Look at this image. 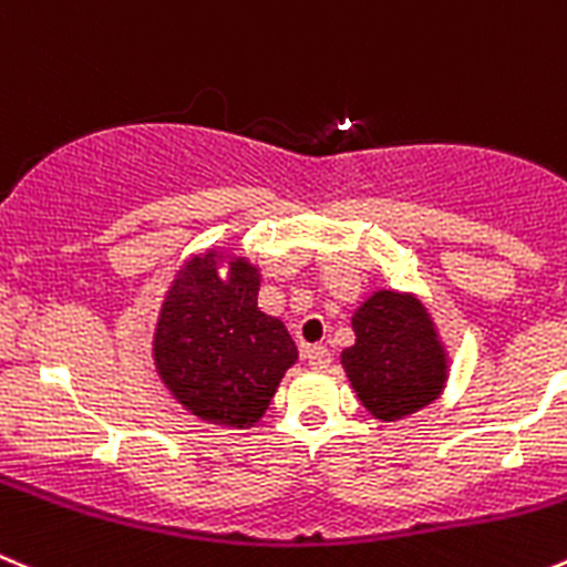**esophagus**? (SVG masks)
<instances>
[{
  "label": "esophagus",
  "mask_w": 567,
  "mask_h": 567,
  "mask_svg": "<svg viewBox=\"0 0 567 567\" xmlns=\"http://www.w3.org/2000/svg\"><path fill=\"white\" fill-rule=\"evenodd\" d=\"M306 359H309V364L315 370H326L331 364V350L326 344H309L306 348Z\"/></svg>",
  "instance_id": "esophagus-1"
}]
</instances>
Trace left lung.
Here are the masks:
<instances>
[{"label":"left lung","instance_id":"left-lung-1","mask_svg":"<svg viewBox=\"0 0 567 567\" xmlns=\"http://www.w3.org/2000/svg\"><path fill=\"white\" fill-rule=\"evenodd\" d=\"M353 331L355 344L344 350L342 364L375 417L398 420L440 395L445 355L417 300L375 292L353 315Z\"/></svg>","mask_w":567,"mask_h":567}]
</instances>
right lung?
Instances as JSON below:
<instances>
[{
  "label": "right lung",
  "mask_w": 567,
  "mask_h": 567,
  "mask_svg": "<svg viewBox=\"0 0 567 567\" xmlns=\"http://www.w3.org/2000/svg\"><path fill=\"white\" fill-rule=\"evenodd\" d=\"M228 280L212 256L172 284L155 331V361L172 395L208 423L247 429L298 359L284 322L258 309V275L234 258Z\"/></svg>",
  "instance_id": "obj_1"
}]
</instances>
